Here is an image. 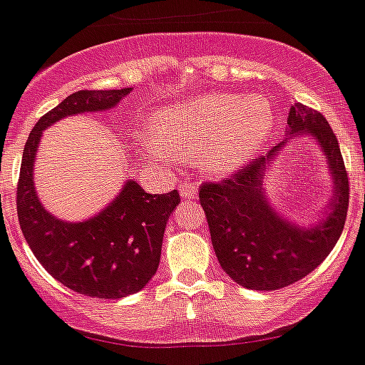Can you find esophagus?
Listing matches in <instances>:
<instances>
[{
	"instance_id": "1",
	"label": "esophagus",
	"mask_w": 365,
	"mask_h": 365,
	"mask_svg": "<svg viewBox=\"0 0 365 365\" xmlns=\"http://www.w3.org/2000/svg\"><path fill=\"white\" fill-rule=\"evenodd\" d=\"M180 194H182V198H196V194H198V185L196 182H183L180 183Z\"/></svg>"
}]
</instances>
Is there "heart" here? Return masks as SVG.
Segmentation results:
<instances>
[{
  "mask_svg": "<svg viewBox=\"0 0 365 365\" xmlns=\"http://www.w3.org/2000/svg\"><path fill=\"white\" fill-rule=\"evenodd\" d=\"M274 125V110L264 97L214 93L169 106L153 117L149 155L198 156L214 173H230L261 148Z\"/></svg>",
  "mask_w": 365,
  "mask_h": 365,
  "instance_id": "heart-1",
  "label": "heart"
}]
</instances>
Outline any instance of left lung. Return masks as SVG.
<instances>
[{"label":"left lung","mask_w":365,"mask_h":365,"mask_svg":"<svg viewBox=\"0 0 365 365\" xmlns=\"http://www.w3.org/2000/svg\"><path fill=\"white\" fill-rule=\"evenodd\" d=\"M290 135L312 133L324 149L335 178V194L324 221L301 229L268 207L264 171L281 144L267 156H255L220 182H203L200 203L221 268L250 290H279L301 281L328 257L342 234L349 207V180L339 140L322 113L295 102L288 117Z\"/></svg>","instance_id":"8db88e82"}]
</instances>
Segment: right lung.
Instances as JSON below:
<instances>
[{"mask_svg": "<svg viewBox=\"0 0 365 365\" xmlns=\"http://www.w3.org/2000/svg\"><path fill=\"white\" fill-rule=\"evenodd\" d=\"M131 88L81 90L37 120L23 149L19 171V227L44 270L66 288L97 299H120L140 292L156 274L163 230L180 203L178 190L149 194L133 180L98 216L64 223L50 216L34 189V160L43 129L63 117L113 108Z\"/></svg>", "mask_w": 365, "mask_h": 365, "instance_id": "1", "label": "right lung"}]
</instances>
